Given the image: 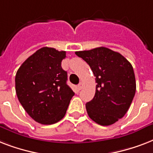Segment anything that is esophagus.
I'll return each instance as SVG.
<instances>
[{"label": "esophagus", "instance_id": "1", "mask_svg": "<svg viewBox=\"0 0 153 153\" xmlns=\"http://www.w3.org/2000/svg\"><path fill=\"white\" fill-rule=\"evenodd\" d=\"M82 87H83V83L80 82V83L78 85V89H79V91H80V90H82Z\"/></svg>", "mask_w": 153, "mask_h": 153}]
</instances>
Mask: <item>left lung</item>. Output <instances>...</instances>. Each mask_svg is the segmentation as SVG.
<instances>
[{
    "label": "left lung",
    "mask_w": 153,
    "mask_h": 153,
    "mask_svg": "<svg viewBox=\"0 0 153 153\" xmlns=\"http://www.w3.org/2000/svg\"><path fill=\"white\" fill-rule=\"evenodd\" d=\"M75 54L88 63L95 76V94L86 104L89 117L101 126L113 125L125 116L135 95L132 65L120 53L104 47Z\"/></svg>",
    "instance_id": "obj_1"
}]
</instances>
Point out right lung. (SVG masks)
<instances>
[{"label": "right lung", "mask_w": 153, "mask_h": 153, "mask_svg": "<svg viewBox=\"0 0 153 153\" xmlns=\"http://www.w3.org/2000/svg\"><path fill=\"white\" fill-rule=\"evenodd\" d=\"M66 51L44 47L27 58L16 74V93L33 120L51 125L65 116L74 95L61 67Z\"/></svg>", "instance_id": "obj_1"}]
</instances>
